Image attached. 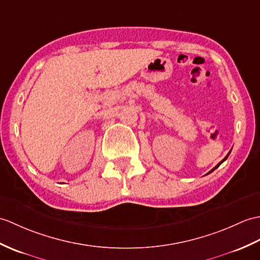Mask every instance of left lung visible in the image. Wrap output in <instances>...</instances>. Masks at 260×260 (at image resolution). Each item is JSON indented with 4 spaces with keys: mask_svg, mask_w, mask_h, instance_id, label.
<instances>
[{
    "mask_svg": "<svg viewBox=\"0 0 260 260\" xmlns=\"http://www.w3.org/2000/svg\"><path fill=\"white\" fill-rule=\"evenodd\" d=\"M229 154H231V152H229V153H228V154H227V156H226V157H225V158H224V159H222V160H221V161H220V162H219V164H217V165H216V166H215V167H214V168H213V170H212V171H210V172H209V173H212V172H214V171H215V170H216V168H217V167H219V165H220V164H221V162H222V161H225V160H226V159H227V157H228V156H229ZM209 173H208V174H209Z\"/></svg>",
    "mask_w": 260,
    "mask_h": 260,
    "instance_id": "obj_1",
    "label": "left lung"
}]
</instances>
